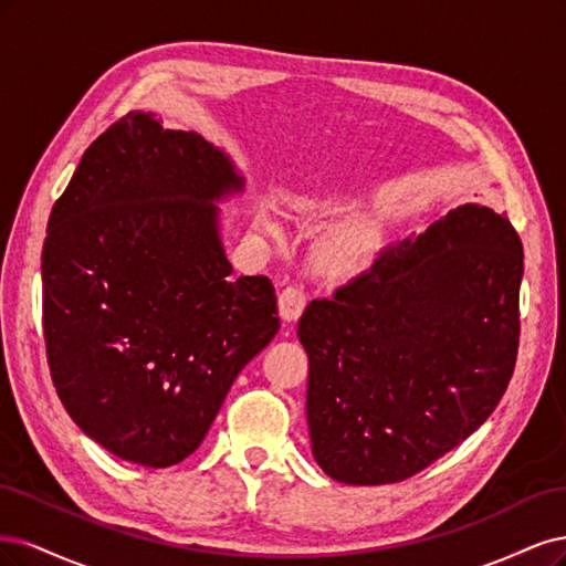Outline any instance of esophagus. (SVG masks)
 Listing matches in <instances>:
<instances>
[{"label":"esophagus","instance_id":"34e87169","mask_svg":"<svg viewBox=\"0 0 566 566\" xmlns=\"http://www.w3.org/2000/svg\"><path fill=\"white\" fill-rule=\"evenodd\" d=\"M305 307V291L298 286H286L280 294V317L284 322H296Z\"/></svg>","mask_w":566,"mask_h":566}]
</instances>
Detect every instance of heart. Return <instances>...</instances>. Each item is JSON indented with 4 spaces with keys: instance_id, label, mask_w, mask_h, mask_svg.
<instances>
[{
    "instance_id": "1",
    "label": "heart",
    "mask_w": 566,
    "mask_h": 566,
    "mask_svg": "<svg viewBox=\"0 0 566 566\" xmlns=\"http://www.w3.org/2000/svg\"><path fill=\"white\" fill-rule=\"evenodd\" d=\"M326 205H332V199L305 197V199H298L296 209L301 213H315V211L324 209ZM259 223L268 234H272V237L280 234V228L275 221H272V218L263 216ZM319 261L326 270L332 272V275H350V272L359 270L364 265V261H367V247H364V240L359 234L343 232L338 237H332L329 242H324V247L319 249Z\"/></svg>"
}]
</instances>
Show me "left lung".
<instances>
[{
  "mask_svg": "<svg viewBox=\"0 0 566 566\" xmlns=\"http://www.w3.org/2000/svg\"><path fill=\"white\" fill-rule=\"evenodd\" d=\"M522 272L507 216L461 205L305 307V413L326 475L402 482L486 421L515 369Z\"/></svg>",
  "mask_w": 566,
  "mask_h": 566,
  "instance_id": "8db88e82",
  "label": "left lung"
}]
</instances>
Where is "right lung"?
Returning a JSON list of instances; mask_svg holds the SVG:
<instances>
[{"mask_svg":"<svg viewBox=\"0 0 566 566\" xmlns=\"http://www.w3.org/2000/svg\"><path fill=\"white\" fill-rule=\"evenodd\" d=\"M242 192L230 155L134 111L88 145L51 209V378L77 428L122 461L188 459L280 329L272 282L230 277L218 205Z\"/></svg>","mask_w":566,"mask_h":566,"instance_id":"add662e5","label":"right lung"}]
</instances>
